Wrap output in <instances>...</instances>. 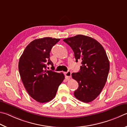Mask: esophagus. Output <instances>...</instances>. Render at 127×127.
<instances>
[{"label":"esophagus","instance_id":"obj_1","mask_svg":"<svg viewBox=\"0 0 127 127\" xmlns=\"http://www.w3.org/2000/svg\"><path fill=\"white\" fill-rule=\"evenodd\" d=\"M71 75V73L70 71H68L67 72L65 73V76L66 79H69V78H70Z\"/></svg>","mask_w":127,"mask_h":127}]
</instances>
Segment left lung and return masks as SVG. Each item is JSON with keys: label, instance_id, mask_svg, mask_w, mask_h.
Instances as JSON below:
<instances>
[{"label": "left lung", "instance_id": "left-lung-1", "mask_svg": "<svg viewBox=\"0 0 127 127\" xmlns=\"http://www.w3.org/2000/svg\"><path fill=\"white\" fill-rule=\"evenodd\" d=\"M71 48L76 62L82 61L79 72L71 74L78 83L74 93L82 102L89 103L99 95L107 82L109 62L103 46L94 39L77 35L63 40Z\"/></svg>", "mask_w": 127, "mask_h": 127}]
</instances>
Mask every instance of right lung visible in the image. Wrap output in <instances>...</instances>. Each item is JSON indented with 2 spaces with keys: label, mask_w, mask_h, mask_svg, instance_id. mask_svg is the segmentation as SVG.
<instances>
[{
  "label": "right lung",
  "mask_w": 127,
  "mask_h": 127,
  "mask_svg": "<svg viewBox=\"0 0 127 127\" xmlns=\"http://www.w3.org/2000/svg\"><path fill=\"white\" fill-rule=\"evenodd\" d=\"M59 40L50 37L34 40L27 46L19 59L18 68L23 83L29 95L38 102L52 100L65 78L63 73L46 69L47 65L54 68L50 52Z\"/></svg>",
  "instance_id": "1"
}]
</instances>
